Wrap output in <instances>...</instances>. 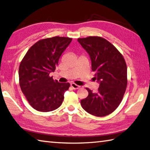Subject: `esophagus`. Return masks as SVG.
Listing matches in <instances>:
<instances>
[{
  "label": "esophagus",
  "instance_id": "esophagus-1",
  "mask_svg": "<svg viewBox=\"0 0 150 150\" xmlns=\"http://www.w3.org/2000/svg\"><path fill=\"white\" fill-rule=\"evenodd\" d=\"M71 86L73 89H79L81 88L80 86H79V85H77V84H76L73 83H71Z\"/></svg>",
  "mask_w": 150,
  "mask_h": 150
}]
</instances>
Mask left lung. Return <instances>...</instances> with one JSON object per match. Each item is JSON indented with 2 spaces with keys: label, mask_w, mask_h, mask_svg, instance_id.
<instances>
[{
  "label": "left lung",
  "mask_w": 150,
  "mask_h": 150,
  "mask_svg": "<svg viewBox=\"0 0 150 150\" xmlns=\"http://www.w3.org/2000/svg\"><path fill=\"white\" fill-rule=\"evenodd\" d=\"M77 40L91 57L94 80L100 83L95 92L86 88L88 96L81 100V106L92 115H108L117 108L126 91V62L120 52L101 37L79 38Z\"/></svg>",
  "instance_id": "8db88e82"
}]
</instances>
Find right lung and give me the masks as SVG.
I'll return each mask as SVG.
<instances>
[{
  "mask_svg": "<svg viewBox=\"0 0 150 150\" xmlns=\"http://www.w3.org/2000/svg\"><path fill=\"white\" fill-rule=\"evenodd\" d=\"M72 39L54 37L39 40L30 48L19 67L21 91L35 110L48 112L62 105L69 83L54 80L50 73L58 66L62 54Z\"/></svg>",
  "mask_w": 150,
  "mask_h": 150,
  "instance_id": "add662e5",
  "label": "right lung"
}]
</instances>
